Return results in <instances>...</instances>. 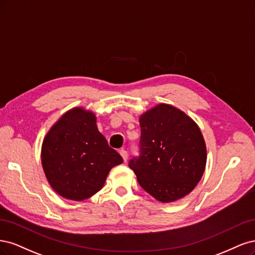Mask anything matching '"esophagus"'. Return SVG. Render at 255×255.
<instances>
[{
	"label": "esophagus",
	"mask_w": 255,
	"mask_h": 255,
	"mask_svg": "<svg viewBox=\"0 0 255 255\" xmlns=\"http://www.w3.org/2000/svg\"><path fill=\"white\" fill-rule=\"evenodd\" d=\"M120 153H121V155H122L123 160H124V162H126V161L128 160V152H127L125 149H121V150H120Z\"/></svg>",
	"instance_id": "1"
}]
</instances>
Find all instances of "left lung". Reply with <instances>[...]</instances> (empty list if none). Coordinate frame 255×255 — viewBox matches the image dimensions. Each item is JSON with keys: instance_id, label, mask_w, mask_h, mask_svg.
<instances>
[{"instance_id": "obj_1", "label": "left lung", "mask_w": 255, "mask_h": 255, "mask_svg": "<svg viewBox=\"0 0 255 255\" xmlns=\"http://www.w3.org/2000/svg\"><path fill=\"white\" fill-rule=\"evenodd\" d=\"M138 155L129 161L144 190L161 202L191 193L200 181L207 148L199 127L185 113L161 104L139 118Z\"/></svg>"}]
</instances>
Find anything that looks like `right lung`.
<instances>
[{"label": "right lung", "mask_w": 255, "mask_h": 255, "mask_svg": "<svg viewBox=\"0 0 255 255\" xmlns=\"http://www.w3.org/2000/svg\"><path fill=\"white\" fill-rule=\"evenodd\" d=\"M41 160L56 193L81 201L103 187L110 169L123 162L98 131L92 112L72 109L48 131Z\"/></svg>", "instance_id": "add662e5"}]
</instances>
